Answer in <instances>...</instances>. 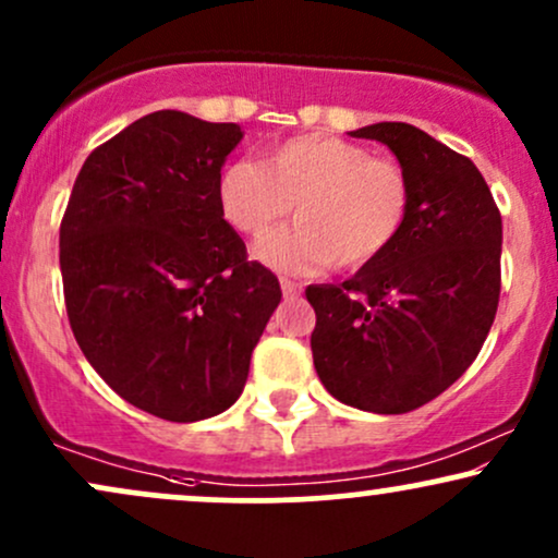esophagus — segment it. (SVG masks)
<instances>
[{
    "label": "esophagus",
    "instance_id": "34e87169",
    "mask_svg": "<svg viewBox=\"0 0 558 558\" xmlns=\"http://www.w3.org/2000/svg\"><path fill=\"white\" fill-rule=\"evenodd\" d=\"M280 288H283V296H296V293L301 291V286L293 283V280H288V278H280Z\"/></svg>",
    "mask_w": 558,
    "mask_h": 558
}]
</instances>
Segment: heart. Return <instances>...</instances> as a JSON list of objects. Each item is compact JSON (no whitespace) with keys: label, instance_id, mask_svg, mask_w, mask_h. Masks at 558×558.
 Here are the masks:
<instances>
[{"label":"heart","instance_id":"1","mask_svg":"<svg viewBox=\"0 0 558 558\" xmlns=\"http://www.w3.org/2000/svg\"><path fill=\"white\" fill-rule=\"evenodd\" d=\"M220 213L239 233L264 239L294 207L300 222L254 248L280 272H317L338 262L364 267L380 259L407 226L412 185L390 159L349 138L306 133L235 159L217 181Z\"/></svg>","mask_w":558,"mask_h":558}]
</instances>
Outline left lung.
I'll return each instance as SVG.
<instances>
[{"instance_id":"8db88e82","label":"left lung","mask_w":558,"mask_h":558,"mask_svg":"<svg viewBox=\"0 0 558 558\" xmlns=\"http://www.w3.org/2000/svg\"><path fill=\"white\" fill-rule=\"evenodd\" d=\"M354 138L386 144L412 185L407 226L380 259L341 286H310L315 369L330 396L362 412L403 414L464 375L488 338L501 293V215L488 183L409 123Z\"/></svg>"}]
</instances>
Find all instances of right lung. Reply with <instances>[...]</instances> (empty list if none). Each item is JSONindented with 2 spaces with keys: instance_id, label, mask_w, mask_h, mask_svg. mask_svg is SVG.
I'll list each match as a JSON object with an SVG mask.
<instances>
[{
  "instance_id": "add662e5",
  "label": "right lung",
  "mask_w": 558,
  "mask_h": 558,
  "mask_svg": "<svg viewBox=\"0 0 558 558\" xmlns=\"http://www.w3.org/2000/svg\"><path fill=\"white\" fill-rule=\"evenodd\" d=\"M241 125L159 110L88 155L60 228L83 356L128 403L170 422L233 407L278 278L228 226L217 181Z\"/></svg>"
}]
</instances>
